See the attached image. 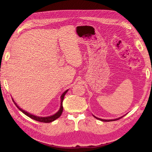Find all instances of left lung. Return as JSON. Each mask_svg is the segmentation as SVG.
Listing matches in <instances>:
<instances>
[{
    "label": "left lung",
    "mask_w": 152,
    "mask_h": 152,
    "mask_svg": "<svg viewBox=\"0 0 152 152\" xmlns=\"http://www.w3.org/2000/svg\"><path fill=\"white\" fill-rule=\"evenodd\" d=\"M94 116V115H93ZM124 116H122V117H119V118H116V119H112V120H105V119H102V118H98V117H95V116H94L96 118H97V119H98V120H100V121H103V122H110V121H117V120H118V119H120V118H121L122 117H123Z\"/></svg>",
    "instance_id": "8db88e82"
}]
</instances>
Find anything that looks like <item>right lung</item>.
Masks as SVG:
<instances>
[{
	"label": "right lung",
	"instance_id": "obj_1",
	"mask_svg": "<svg viewBox=\"0 0 152 152\" xmlns=\"http://www.w3.org/2000/svg\"><path fill=\"white\" fill-rule=\"evenodd\" d=\"M68 90H66L65 91L64 93H63V94L61 96V106H60V108H59V110H58V112L55 113L54 115H51V116H49V117H38V116H35V115H31L28 112H25V110H22L21 108H20L17 105V104L15 102V101L12 99L13 102L15 103V105L16 106V107L19 109L21 112H22L24 114H25L26 116L29 117L30 118L34 119V120L35 121H39V122H44V123H49V122H51L54 121L56 120V119H57L58 118H59V117L61 116V115L63 112V99H64V97H65V95L66 94V93H67Z\"/></svg>",
	"mask_w": 152,
	"mask_h": 152
}]
</instances>
